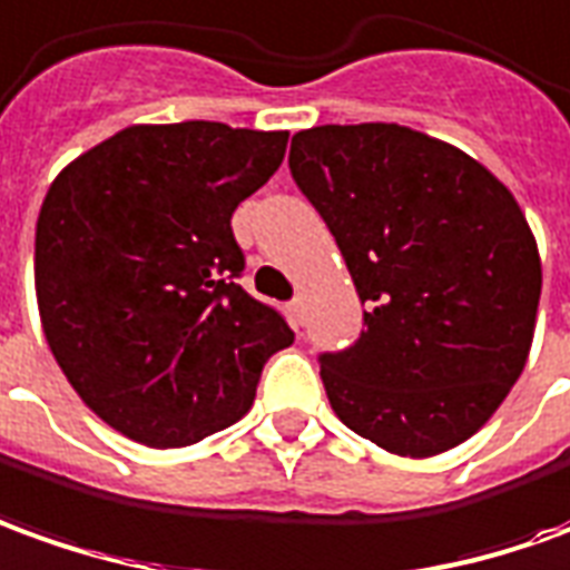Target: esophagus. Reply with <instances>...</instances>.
Segmentation results:
<instances>
[{
  "instance_id": "1",
  "label": "esophagus",
  "mask_w": 570,
  "mask_h": 570,
  "mask_svg": "<svg viewBox=\"0 0 570 570\" xmlns=\"http://www.w3.org/2000/svg\"><path fill=\"white\" fill-rule=\"evenodd\" d=\"M288 313H292L294 328H297V325H304V297H294L292 304H288Z\"/></svg>"
}]
</instances>
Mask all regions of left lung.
<instances>
[{
  "label": "left lung",
  "instance_id": "left-lung-1",
  "mask_svg": "<svg viewBox=\"0 0 570 570\" xmlns=\"http://www.w3.org/2000/svg\"><path fill=\"white\" fill-rule=\"evenodd\" d=\"M288 167L366 304L351 347L320 356L335 415L397 456L469 441L528 363L543 285L512 191L397 124L301 129Z\"/></svg>",
  "mask_w": 570,
  "mask_h": 570
}]
</instances>
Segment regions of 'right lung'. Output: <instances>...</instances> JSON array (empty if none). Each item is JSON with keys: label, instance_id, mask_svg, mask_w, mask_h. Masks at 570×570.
Returning a JSON list of instances; mask_svg holds the SVG:
<instances>
[{"label": "right lung", "instance_id": "add662e5", "mask_svg": "<svg viewBox=\"0 0 570 570\" xmlns=\"http://www.w3.org/2000/svg\"><path fill=\"white\" fill-rule=\"evenodd\" d=\"M288 132L214 120L127 127L58 173L37 219V301L61 372L101 422L188 446L238 422L285 316L235 282L233 214Z\"/></svg>", "mask_w": 570, "mask_h": 570}]
</instances>
